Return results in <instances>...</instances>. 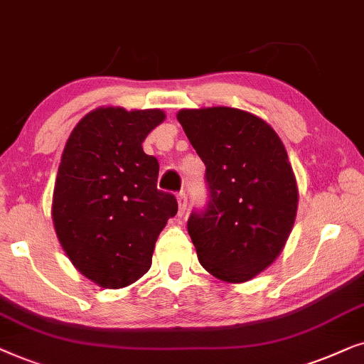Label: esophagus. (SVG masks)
I'll return each mask as SVG.
<instances>
[{"instance_id":"1","label":"esophagus","mask_w":364,"mask_h":364,"mask_svg":"<svg viewBox=\"0 0 364 364\" xmlns=\"http://www.w3.org/2000/svg\"><path fill=\"white\" fill-rule=\"evenodd\" d=\"M186 205H188V196L185 191H179L178 193V215H185L186 211Z\"/></svg>"}]
</instances>
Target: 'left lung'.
Instances as JSON below:
<instances>
[{
	"label": "left lung",
	"instance_id": "8db88e82",
	"mask_svg": "<svg viewBox=\"0 0 364 364\" xmlns=\"http://www.w3.org/2000/svg\"><path fill=\"white\" fill-rule=\"evenodd\" d=\"M178 121L206 166L208 203L188 220L198 259L228 283L255 278L283 251L296 218L287 149L266 121L236 108L181 109Z\"/></svg>",
	"mask_w": 364,
	"mask_h": 364
}]
</instances>
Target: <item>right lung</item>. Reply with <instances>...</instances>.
Listing matches in <instances>:
<instances>
[{"instance_id":"1","label":"right lung","mask_w":364,"mask_h":364,"mask_svg":"<svg viewBox=\"0 0 364 364\" xmlns=\"http://www.w3.org/2000/svg\"><path fill=\"white\" fill-rule=\"evenodd\" d=\"M161 109L98 108L68 138L53 191L58 240L86 278L118 289L151 268L154 243L178 213L159 191V164L141 143L163 123Z\"/></svg>"}]
</instances>
